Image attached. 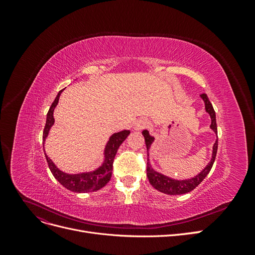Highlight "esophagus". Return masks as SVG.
<instances>
[{"label": "esophagus", "instance_id": "34e87169", "mask_svg": "<svg viewBox=\"0 0 255 255\" xmlns=\"http://www.w3.org/2000/svg\"><path fill=\"white\" fill-rule=\"evenodd\" d=\"M148 127H149V121L146 120V119H143V118L138 119L134 123V129L135 130H141V129L148 128Z\"/></svg>", "mask_w": 255, "mask_h": 255}]
</instances>
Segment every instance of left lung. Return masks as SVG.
Returning a JSON list of instances; mask_svg holds the SVG:
<instances>
[{
  "instance_id": "8db88e82",
  "label": "left lung",
  "mask_w": 255,
  "mask_h": 255,
  "mask_svg": "<svg viewBox=\"0 0 255 255\" xmlns=\"http://www.w3.org/2000/svg\"><path fill=\"white\" fill-rule=\"evenodd\" d=\"M203 100L204 105H205V111L206 113L210 115L211 117V126L210 128H212L213 132L215 134H217V123H216V114L215 111L213 109V105L208 100L207 96L205 94L200 96ZM142 135L144 137V141H145V145H146V151H148V166H146V175H148V179L150 184L152 186L157 189L158 191L163 192V194L166 195H170V196H175V195H183V194H187V192L194 190L198 185L201 183L205 176L210 173L211 169L214 165V161L216 158V154H217V149H218V138L216 139L214 145H213V151H212V158L210 160L203 170L201 172H199L197 175H195L194 177H190V179H185V180H176L173 179V177L168 176L166 174L160 173L158 171H156L154 169L151 164H150V149L151 146L155 140V138L150 135L148 129H143L142 130Z\"/></svg>"
}]
</instances>
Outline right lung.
<instances>
[{"label":"right lung","instance_id":"right-lung-1","mask_svg":"<svg viewBox=\"0 0 255 255\" xmlns=\"http://www.w3.org/2000/svg\"><path fill=\"white\" fill-rule=\"evenodd\" d=\"M63 91L64 89L58 92L48 112L47 122H45L43 136H42L43 145H44L45 139H47V137L49 136L50 129L54 126V122H55L53 114H54V110H55V107L58 104L59 97ZM129 133H130L129 129H123L118 133H114L110 137L109 141H107L105 144L102 164L91 171H84L79 173H67L63 170H60V169L53 163V160H51V158L47 155V154H45V151H44V155H45V158H47L48 165L52 174L65 188L71 190L73 192L97 191L99 189H101L102 187H104L105 185L110 182L112 173H113V161L116 156V153H117L121 143L127 139V137L129 135Z\"/></svg>","mask_w":255,"mask_h":255}]
</instances>
